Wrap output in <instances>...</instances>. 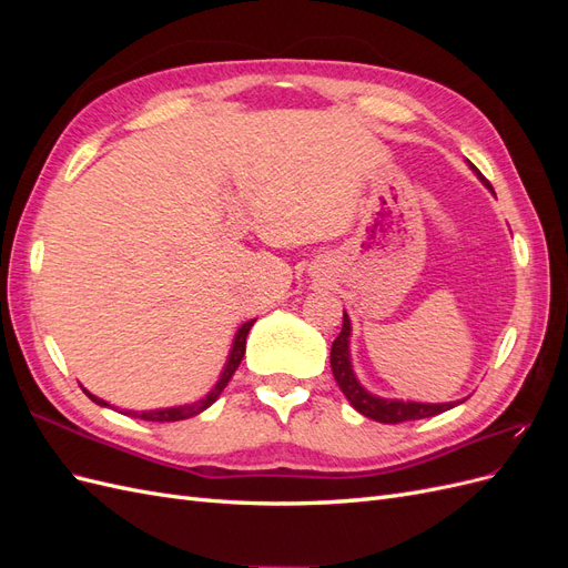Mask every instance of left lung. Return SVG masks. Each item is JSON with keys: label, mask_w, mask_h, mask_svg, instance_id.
<instances>
[{"label": "left lung", "mask_w": 568, "mask_h": 568, "mask_svg": "<svg viewBox=\"0 0 568 568\" xmlns=\"http://www.w3.org/2000/svg\"><path fill=\"white\" fill-rule=\"evenodd\" d=\"M480 180H484V178H480ZM486 186L490 189L488 182H486ZM332 372H334V379H336L338 388L343 390V395H346V398L351 400V405L359 412V415H365V417H369L374 422H382V424H400V422H409V419L434 417V415H440V412L457 405V403L434 405V403L388 400V398H379V395H372L367 388H363V384L357 382V376H355L353 365H351V320H348L346 311H343L341 334L332 343Z\"/></svg>", "instance_id": "obj_1"}]
</instances>
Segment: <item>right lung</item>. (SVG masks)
Returning <instances> with one entry per match:
<instances>
[{
	"mask_svg": "<svg viewBox=\"0 0 568 568\" xmlns=\"http://www.w3.org/2000/svg\"><path fill=\"white\" fill-rule=\"evenodd\" d=\"M253 322H255V320L244 322L242 326H239V332H236L234 343H232L230 357H227V365H225V369H222L217 384L213 386V390H211L209 395H205V398H201V400H196V403H192V405L165 407V409H149V412H128V415H130V417H136V419H144V422H180V419H189V417L199 415V412H203L205 407H211V405L220 398V393L225 390V386L230 384V379H232V374L236 372V367L242 365V357H244V353H246V336H248V332H251ZM84 393H88L90 398H92L97 405H101V407H109V403H106V400L97 398V395H92L90 390H84Z\"/></svg>",
	"mask_w": 568,
	"mask_h": 568,
	"instance_id": "obj_1",
	"label": "right lung"
}]
</instances>
